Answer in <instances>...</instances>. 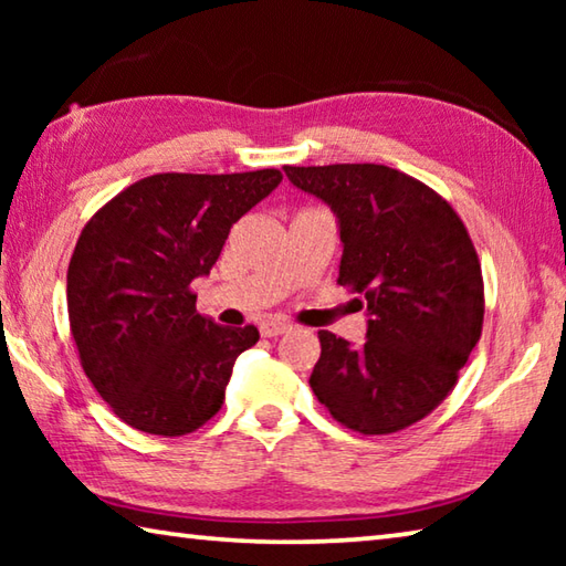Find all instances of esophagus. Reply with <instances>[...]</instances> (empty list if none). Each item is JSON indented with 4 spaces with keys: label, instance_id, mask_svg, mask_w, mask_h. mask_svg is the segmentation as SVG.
<instances>
[{
    "label": "esophagus",
    "instance_id": "34e87169",
    "mask_svg": "<svg viewBox=\"0 0 566 566\" xmlns=\"http://www.w3.org/2000/svg\"><path fill=\"white\" fill-rule=\"evenodd\" d=\"M290 329H292V324L282 322V319H266V322H262V327H260L262 337H280V334H286Z\"/></svg>",
    "mask_w": 566,
    "mask_h": 566
}]
</instances>
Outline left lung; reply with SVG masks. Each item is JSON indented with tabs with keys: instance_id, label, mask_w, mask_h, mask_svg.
Instances as JSON below:
<instances>
[{
	"instance_id": "obj_1",
	"label": "left lung",
	"mask_w": 566,
	"mask_h": 566,
	"mask_svg": "<svg viewBox=\"0 0 566 566\" xmlns=\"http://www.w3.org/2000/svg\"><path fill=\"white\" fill-rule=\"evenodd\" d=\"M327 202L344 244L337 284L363 296L367 342L319 332L312 391L352 432L391 434L434 411L482 337L484 280L442 195L385 165L284 167Z\"/></svg>"
}]
</instances>
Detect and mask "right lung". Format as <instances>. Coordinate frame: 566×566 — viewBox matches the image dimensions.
Here are the masks:
<instances>
[{"label": "right lung", "instance_id": "1", "mask_svg": "<svg viewBox=\"0 0 566 566\" xmlns=\"http://www.w3.org/2000/svg\"><path fill=\"white\" fill-rule=\"evenodd\" d=\"M280 181V169L165 171L122 189L84 224L66 270L70 329L84 375L124 424L181 437L222 409L234 359L260 332L202 317L191 282Z\"/></svg>", "mask_w": 566, "mask_h": 566}]
</instances>
